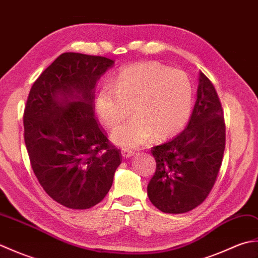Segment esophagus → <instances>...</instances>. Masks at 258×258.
Returning <instances> with one entry per match:
<instances>
[{
    "label": "esophagus",
    "instance_id": "34e87169",
    "mask_svg": "<svg viewBox=\"0 0 258 258\" xmlns=\"http://www.w3.org/2000/svg\"><path fill=\"white\" fill-rule=\"evenodd\" d=\"M122 155H123V157H131V156H133L134 155V152L132 151V150H128V149H122Z\"/></svg>",
    "mask_w": 258,
    "mask_h": 258
}]
</instances>
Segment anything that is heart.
<instances>
[{
	"label": "heart",
	"mask_w": 258,
	"mask_h": 258,
	"mask_svg": "<svg viewBox=\"0 0 258 258\" xmlns=\"http://www.w3.org/2000/svg\"><path fill=\"white\" fill-rule=\"evenodd\" d=\"M113 131L115 144L135 149L154 134L163 139L179 132L193 106V84L184 71L156 61L126 65L112 84H104L95 97L97 116Z\"/></svg>",
	"instance_id": "b5f03b06"
}]
</instances>
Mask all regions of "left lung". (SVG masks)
I'll use <instances>...</instances> for the list:
<instances>
[{"label": "left lung", "mask_w": 258, "mask_h": 258, "mask_svg": "<svg viewBox=\"0 0 258 258\" xmlns=\"http://www.w3.org/2000/svg\"><path fill=\"white\" fill-rule=\"evenodd\" d=\"M225 120L217 92L200 73L197 100L182 133L152 147L155 173L147 195L158 210L182 214L194 210L210 195L220 173L225 150Z\"/></svg>", "instance_id": "left-lung-1"}]
</instances>
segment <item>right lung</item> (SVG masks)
Here are the masks:
<instances>
[{"label":"right lung","instance_id":"obj_1","mask_svg":"<svg viewBox=\"0 0 258 258\" xmlns=\"http://www.w3.org/2000/svg\"><path fill=\"white\" fill-rule=\"evenodd\" d=\"M114 59L68 52L43 71L24 108V142L33 172L59 204L87 210L113 184L122 161L94 113L95 85Z\"/></svg>","mask_w":258,"mask_h":258}]
</instances>
